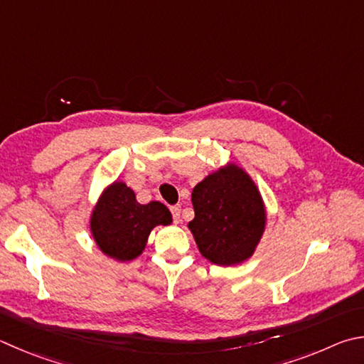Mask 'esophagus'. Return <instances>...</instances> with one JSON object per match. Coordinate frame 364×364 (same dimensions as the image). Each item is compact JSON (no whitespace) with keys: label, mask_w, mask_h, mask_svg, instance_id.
Masks as SVG:
<instances>
[{"label":"esophagus","mask_w":364,"mask_h":364,"mask_svg":"<svg viewBox=\"0 0 364 364\" xmlns=\"http://www.w3.org/2000/svg\"><path fill=\"white\" fill-rule=\"evenodd\" d=\"M170 210H171V215H173L175 223H180V218H181V205H173V207H171Z\"/></svg>","instance_id":"1"}]
</instances>
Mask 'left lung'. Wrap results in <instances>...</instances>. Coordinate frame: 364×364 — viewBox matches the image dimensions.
<instances>
[{"label": "left lung", "instance_id": "obj_1", "mask_svg": "<svg viewBox=\"0 0 364 364\" xmlns=\"http://www.w3.org/2000/svg\"><path fill=\"white\" fill-rule=\"evenodd\" d=\"M194 220L188 224L200 255L216 266L248 261L259 245L267 210L259 188L235 162L215 168L191 196Z\"/></svg>", "mask_w": 364, "mask_h": 364}]
</instances>
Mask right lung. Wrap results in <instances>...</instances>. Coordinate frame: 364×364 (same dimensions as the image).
I'll list each match as a JSON object with an SVG mask.
<instances>
[{
    "instance_id": "add662e5",
    "label": "right lung",
    "mask_w": 364,
    "mask_h": 364,
    "mask_svg": "<svg viewBox=\"0 0 364 364\" xmlns=\"http://www.w3.org/2000/svg\"><path fill=\"white\" fill-rule=\"evenodd\" d=\"M173 221L164 203H140L135 191L124 181L105 186L89 218L90 235L105 256L119 262L134 261L146 248L148 237L156 226Z\"/></svg>"
}]
</instances>
